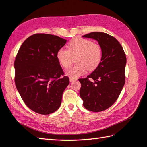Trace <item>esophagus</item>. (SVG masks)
I'll return each mask as SVG.
<instances>
[{
    "label": "esophagus",
    "instance_id": "1",
    "mask_svg": "<svg viewBox=\"0 0 147 147\" xmlns=\"http://www.w3.org/2000/svg\"><path fill=\"white\" fill-rule=\"evenodd\" d=\"M77 80V78H70V82H73L74 81H76Z\"/></svg>",
    "mask_w": 147,
    "mask_h": 147
}]
</instances>
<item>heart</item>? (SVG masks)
I'll list each match as a JSON object with an SVG mask.
<instances>
[{
    "mask_svg": "<svg viewBox=\"0 0 147 147\" xmlns=\"http://www.w3.org/2000/svg\"><path fill=\"white\" fill-rule=\"evenodd\" d=\"M67 50L61 48L56 53V58L59 64L67 68L72 62V57L77 63L67 70L66 75L71 78H76L84 74L86 69L95 70L102 60V49L98 43L90 40L81 38L73 39L67 45Z\"/></svg>",
    "mask_w": 147,
    "mask_h": 147,
    "instance_id": "heart-1",
    "label": "heart"
}]
</instances>
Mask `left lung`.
<instances>
[{
    "mask_svg": "<svg viewBox=\"0 0 147 147\" xmlns=\"http://www.w3.org/2000/svg\"><path fill=\"white\" fill-rule=\"evenodd\" d=\"M83 37L96 40L102 49L99 66L86 78L78 79L82 84L80 95L84 108L99 112L112 106L121 92L125 83L126 57L121 44L107 34L94 32Z\"/></svg>",
    "mask_w": 147,
    "mask_h": 147,
    "instance_id": "1",
    "label": "left lung"
}]
</instances>
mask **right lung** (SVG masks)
Here are the masks:
<instances>
[{"label": "right lung", "instance_id": "1", "mask_svg": "<svg viewBox=\"0 0 147 147\" xmlns=\"http://www.w3.org/2000/svg\"><path fill=\"white\" fill-rule=\"evenodd\" d=\"M65 39L56 35L37 34L22 44L15 61V82L22 99L34 112L52 113L59 108L62 96L69 84L68 77L56 58Z\"/></svg>", "mask_w": 147, "mask_h": 147}]
</instances>
